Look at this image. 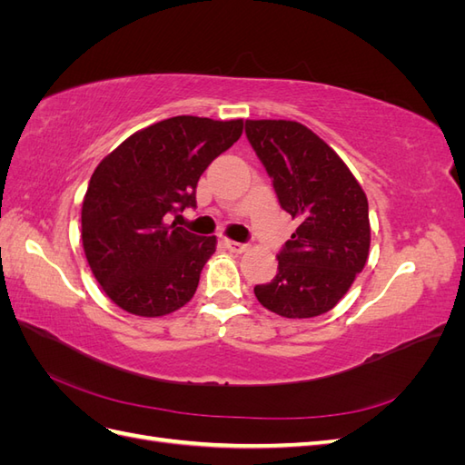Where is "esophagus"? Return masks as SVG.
<instances>
[{"mask_svg": "<svg viewBox=\"0 0 465 465\" xmlns=\"http://www.w3.org/2000/svg\"><path fill=\"white\" fill-rule=\"evenodd\" d=\"M224 244H227V248L231 252H234V254H242V252L248 250V244L244 242H236V241H224Z\"/></svg>", "mask_w": 465, "mask_h": 465, "instance_id": "34e87169", "label": "esophagus"}]
</instances>
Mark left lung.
<instances>
[{
  "label": "left lung",
  "mask_w": 465,
  "mask_h": 465,
  "mask_svg": "<svg viewBox=\"0 0 465 465\" xmlns=\"http://www.w3.org/2000/svg\"><path fill=\"white\" fill-rule=\"evenodd\" d=\"M246 137L279 205L299 227L277 254V275L256 299L279 316L314 318L341 301L371 248L369 202L326 142L291 120H246Z\"/></svg>",
  "instance_id": "1"
}]
</instances>
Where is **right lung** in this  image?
<instances>
[{
    "label": "right lung",
    "mask_w": 465,
    "mask_h": 465,
    "mask_svg": "<svg viewBox=\"0 0 465 465\" xmlns=\"http://www.w3.org/2000/svg\"><path fill=\"white\" fill-rule=\"evenodd\" d=\"M242 128V120L174 116L135 132L94 168L81 209L83 250L125 312L164 316L193 297L217 238L166 219L195 207L200 176Z\"/></svg>",
    "instance_id": "1"
}]
</instances>
